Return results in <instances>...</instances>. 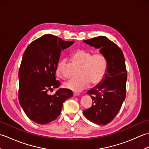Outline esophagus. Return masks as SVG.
<instances>
[{"mask_svg": "<svg viewBox=\"0 0 149 149\" xmlns=\"http://www.w3.org/2000/svg\"><path fill=\"white\" fill-rule=\"evenodd\" d=\"M74 97H76V96H79V95H80V93H76V92H74Z\"/></svg>", "mask_w": 149, "mask_h": 149, "instance_id": "34e87169", "label": "esophagus"}]
</instances>
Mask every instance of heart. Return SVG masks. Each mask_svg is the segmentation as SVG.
Masks as SVG:
<instances>
[{"label": "heart", "instance_id": "heart-1", "mask_svg": "<svg viewBox=\"0 0 149 149\" xmlns=\"http://www.w3.org/2000/svg\"><path fill=\"white\" fill-rule=\"evenodd\" d=\"M72 59L82 66L80 79L68 80L65 83L64 87L74 92H79L90 86V83L93 85L100 84L105 78L107 63L105 57L100 53L93 54L88 50L79 49L73 53ZM66 64V59H62L56 67V74L58 77L65 75V68Z\"/></svg>", "mask_w": 149, "mask_h": 149}]
</instances>
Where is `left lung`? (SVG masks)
<instances>
[{"mask_svg": "<svg viewBox=\"0 0 149 149\" xmlns=\"http://www.w3.org/2000/svg\"><path fill=\"white\" fill-rule=\"evenodd\" d=\"M83 42L100 49L99 52L104 56L107 63L104 79L87 92L92 98L93 104L83 111V114L91 122L106 125L116 116L125 99L127 74L124 56L118 45L106 36L95 37Z\"/></svg>", "mask_w": 149, "mask_h": 149, "instance_id": "8db88e82", "label": "left lung"}]
</instances>
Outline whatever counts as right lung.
<instances>
[{"mask_svg": "<svg viewBox=\"0 0 149 149\" xmlns=\"http://www.w3.org/2000/svg\"><path fill=\"white\" fill-rule=\"evenodd\" d=\"M74 41L66 42L52 34H45L31 42L24 53L19 69L18 100L28 118L39 124L56 120L63 104L73 96L72 90L60 88L56 80V67L63 50Z\"/></svg>", "mask_w": 149, "mask_h": 149, "instance_id": "1", "label": "right lung"}]
</instances>
